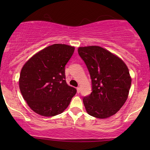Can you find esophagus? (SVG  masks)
Masks as SVG:
<instances>
[{
    "label": "esophagus",
    "instance_id": "esophagus-1",
    "mask_svg": "<svg viewBox=\"0 0 150 150\" xmlns=\"http://www.w3.org/2000/svg\"><path fill=\"white\" fill-rule=\"evenodd\" d=\"M76 89H77V93H79L80 92H81V89H80V87H77Z\"/></svg>",
    "mask_w": 150,
    "mask_h": 150
}]
</instances>
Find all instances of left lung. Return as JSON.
Masks as SVG:
<instances>
[{
    "mask_svg": "<svg viewBox=\"0 0 150 150\" xmlns=\"http://www.w3.org/2000/svg\"><path fill=\"white\" fill-rule=\"evenodd\" d=\"M78 52L91 79L92 92L83 99L87 113L100 119L113 115L128 98L132 81L128 67L102 47H79Z\"/></svg>",
    "mask_w": 150,
    "mask_h": 150,
    "instance_id": "8db88e82",
    "label": "left lung"
}]
</instances>
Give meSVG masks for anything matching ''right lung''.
I'll list each match as a JSON object with an SVG mask.
<instances>
[{"mask_svg":"<svg viewBox=\"0 0 150 150\" xmlns=\"http://www.w3.org/2000/svg\"><path fill=\"white\" fill-rule=\"evenodd\" d=\"M74 47L55 44L33 55L22 67L19 86L24 100L40 115L61 114L76 93L65 81V66Z\"/></svg>","mask_w":150,"mask_h":150,"instance_id":"obj_1","label":"right lung"}]
</instances>
